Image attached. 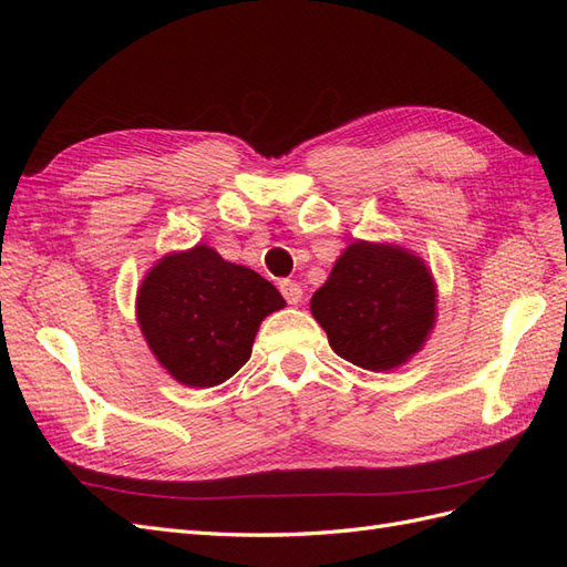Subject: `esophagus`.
Segmentation results:
<instances>
[{"label":"esophagus","mask_w":567,"mask_h":567,"mask_svg":"<svg viewBox=\"0 0 567 567\" xmlns=\"http://www.w3.org/2000/svg\"><path fill=\"white\" fill-rule=\"evenodd\" d=\"M281 293L288 300V305H298L302 300V286L298 281H281Z\"/></svg>","instance_id":"1"}]
</instances>
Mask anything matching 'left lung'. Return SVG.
I'll return each mask as SVG.
<instances>
[{
  "instance_id": "1",
  "label": "left lung",
  "mask_w": 567,
  "mask_h": 567,
  "mask_svg": "<svg viewBox=\"0 0 567 567\" xmlns=\"http://www.w3.org/2000/svg\"><path fill=\"white\" fill-rule=\"evenodd\" d=\"M437 290L419 255L390 244H350L312 296V317L338 357L367 371L398 369L435 326Z\"/></svg>"
}]
</instances>
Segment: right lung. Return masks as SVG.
Instances as JSON below:
<instances>
[{"label":"right lung","mask_w":567,"mask_h":567,"mask_svg":"<svg viewBox=\"0 0 567 567\" xmlns=\"http://www.w3.org/2000/svg\"><path fill=\"white\" fill-rule=\"evenodd\" d=\"M284 305L279 290L257 271L194 246L148 269L136 296V319L151 352L175 381L213 388L248 362L262 319Z\"/></svg>","instance_id":"right-lung-1"}]
</instances>
